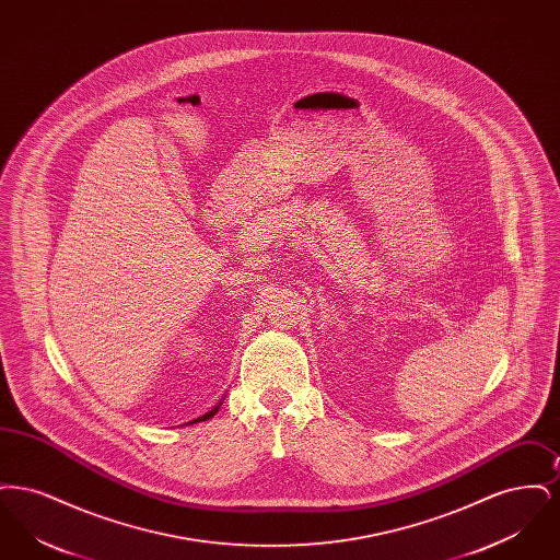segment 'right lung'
<instances>
[{
    "mask_svg": "<svg viewBox=\"0 0 560 560\" xmlns=\"http://www.w3.org/2000/svg\"><path fill=\"white\" fill-rule=\"evenodd\" d=\"M220 405H222V402H218V405H215V407H213L212 411H208V413H203V416H199V418H197V420H190V422H188V424H195V422H206V420H210V418H213V416H215V413H218V409H220Z\"/></svg>",
    "mask_w": 560,
    "mask_h": 560,
    "instance_id": "1",
    "label": "right lung"
}]
</instances>
